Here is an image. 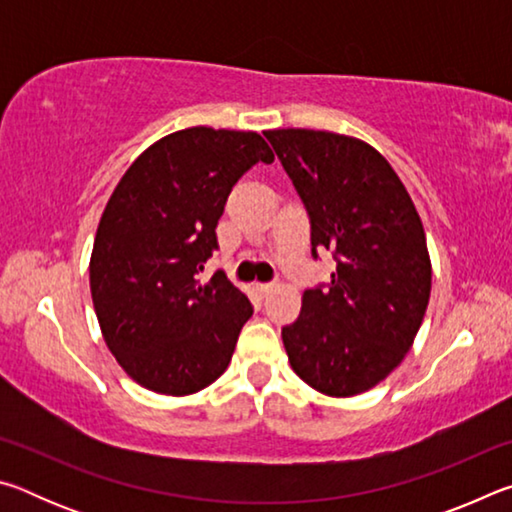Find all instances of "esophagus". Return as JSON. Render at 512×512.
Returning a JSON list of instances; mask_svg holds the SVG:
<instances>
[{
	"instance_id": "obj_1",
	"label": "esophagus",
	"mask_w": 512,
	"mask_h": 512,
	"mask_svg": "<svg viewBox=\"0 0 512 512\" xmlns=\"http://www.w3.org/2000/svg\"><path fill=\"white\" fill-rule=\"evenodd\" d=\"M275 289V284L273 282H262V284H257V291L262 293V296H268V293H271Z\"/></svg>"
}]
</instances>
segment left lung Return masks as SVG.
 <instances>
[{"mask_svg": "<svg viewBox=\"0 0 512 512\" xmlns=\"http://www.w3.org/2000/svg\"><path fill=\"white\" fill-rule=\"evenodd\" d=\"M309 214L311 255L332 250V282L302 293L282 341L318 393L359 395L400 366L431 293L427 237L388 160L348 135L266 131Z\"/></svg>", "mask_w": 512, "mask_h": 512, "instance_id": "obj_1", "label": "left lung"}]
</instances>
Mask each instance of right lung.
Here are the masks:
<instances>
[{"instance_id": "add662e5", "label": "right lung", "mask_w": 512, "mask_h": 512, "mask_svg": "<svg viewBox=\"0 0 512 512\" xmlns=\"http://www.w3.org/2000/svg\"><path fill=\"white\" fill-rule=\"evenodd\" d=\"M273 160L262 135L194 126L149 146L119 180L94 237L90 291L103 339L140 386L192 395L228 368L253 305L223 271L201 273L232 187Z\"/></svg>"}]
</instances>
